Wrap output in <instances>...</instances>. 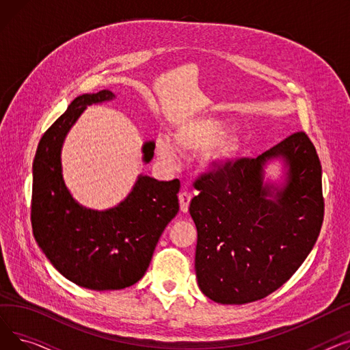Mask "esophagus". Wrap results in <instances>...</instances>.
<instances>
[{
  "label": "esophagus",
  "instance_id": "obj_1",
  "mask_svg": "<svg viewBox=\"0 0 350 350\" xmlns=\"http://www.w3.org/2000/svg\"><path fill=\"white\" fill-rule=\"evenodd\" d=\"M191 194L189 191H183L178 194V201H180V210L181 213H187L189 211V206L191 201Z\"/></svg>",
  "mask_w": 350,
  "mask_h": 350
}]
</instances>
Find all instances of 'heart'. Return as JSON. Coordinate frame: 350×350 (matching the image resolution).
<instances>
[{"label":"heart","instance_id":"heart-1","mask_svg":"<svg viewBox=\"0 0 350 350\" xmlns=\"http://www.w3.org/2000/svg\"><path fill=\"white\" fill-rule=\"evenodd\" d=\"M228 122L217 116H196L178 123L169 139L156 140V153L164 163L173 164L177 160V152L181 154L203 156V170L208 173L221 172L230 164L241 149V140L237 135H226Z\"/></svg>","mask_w":350,"mask_h":350}]
</instances>
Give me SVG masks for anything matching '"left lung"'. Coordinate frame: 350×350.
<instances>
[{
  "label": "left lung",
  "instance_id": "obj_1",
  "mask_svg": "<svg viewBox=\"0 0 350 350\" xmlns=\"http://www.w3.org/2000/svg\"><path fill=\"white\" fill-rule=\"evenodd\" d=\"M283 163L282 182L265 177ZM196 277L206 297L243 305L282 286L314 248L323 221L322 167L315 146L293 133L256 159H241L196 181Z\"/></svg>",
  "mask_w": 350,
  "mask_h": 350
}]
</instances>
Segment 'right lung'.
I'll return each mask as SVG.
<instances>
[{
    "label": "right lung",
    "mask_w": 350,
    "mask_h": 350,
    "mask_svg": "<svg viewBox=\"0 0 350 350\" xmlns=\"http://www.w3.org/2000/svg\"><path fill=\"white\" fill-rule=\"evenodd\" d=\"M112 90L73 99L44 133L32 164L31 221L36 244L66 280L94 291L123 289L149 268L159 238L178 211L180 181L139 174L132 191L115 207L92 210L72 197L62 174L64 142L83 110L110 102ZM143 161L154 142L142 146Z\"/></svg>",
    "instance_id": "right-lung-1"
}]
</instances>
